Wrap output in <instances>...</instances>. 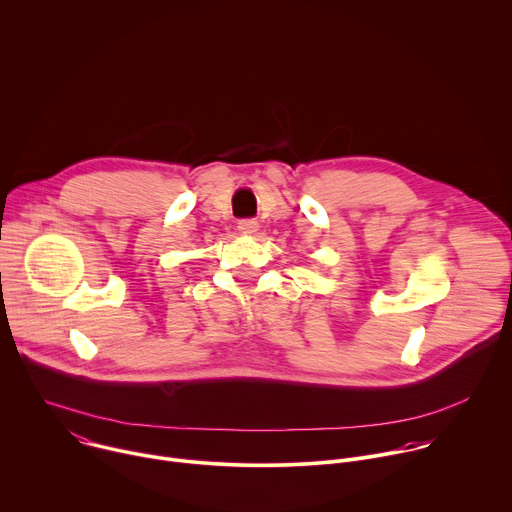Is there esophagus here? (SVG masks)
Segmentation results:
<instances>
[{
  "label": "esophagus",
  "instance_id": "obj_1",
  "mask_svg": "<svg viewBox=\"0 0 512 512\" xmlns=\"http://www.w3.org/2000/svg\"><path fill=\"white\" fill-rule=\"evenodd\" d=\"M237 229H239V233L241 235H255L257 233V229H259V223L255 221V218H243V221H239V225H237Z\"/></svg>",
  "mask_w": 512,
  "mask_h": 512
}]
</instances>
